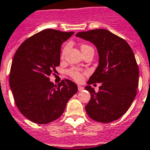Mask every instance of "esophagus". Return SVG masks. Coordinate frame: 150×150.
Masks as SVG:
<instances>
[{
	"label": "esophagus",
	"instance_id": "esophagus-1",
	"mask_svg": "<svg viewBox=\"0 0 150 150\" xmlns=\"http://www.w3.org/2000/svg\"><path fill=\"white\" fill-rule=\"evenodd\" d=\"M78 89H79V91H82L84 89V87L81 86H78Z\"/></svg>",
	"mask_w": 150,
	"mask_h": 150
}]
</instances>
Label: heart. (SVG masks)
I'll use <instances>...</instances> for the list:
<instances>
[{"label": "heart", "mask_w": 150, "mask_h": 150, "mask_svg": "<svg viewBox=\"0 0 150 150\" xmlns=\"http://www.w3.org/2000/svg\"><path fill=\"white\" fill-rule=\"evenodd\" d=\"M88 47H90L89 45H86V44H82L81 45V51L84 49H86V48H88ZM67 49H68V46H64L63 47L62 51V54H61V56H62V58H63L65 54V52H66ZM68 74H69L71 78H72L75 81H81L83 80L84 79V75L86 74L85 71H82L81 70H79L78 69H75V68H72V69H69V71H68Z\"/></svg>", "instance_id": "heart-1"}]
</instances>
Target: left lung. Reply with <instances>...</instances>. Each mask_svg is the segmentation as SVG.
<instances>
[{
    "label": "left lung",
    "mask_w": 150,
    "mask_h": 150,
    "mask_svg": "<svg viewBox=\"0 0 150 150\" xmlns=\"http://www.w3.org/2000/svg\"><path fill=\"white\" fill-rule=\"evenodd\" d=\"M76 37L94 44L99 57L86 86L91 94L86 112L99 122L115 121L126 112L136 96L139 68L134 53L125 40L106 29L81 31ZM97 82L102 83L98 93L89 86Z\"/></svg>",
    "instance_id": "1"
}]
</instances>
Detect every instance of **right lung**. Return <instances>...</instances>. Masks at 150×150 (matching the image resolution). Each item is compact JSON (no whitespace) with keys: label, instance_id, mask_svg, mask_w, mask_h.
<instances>
[{"label":"right lung","instance_id":"add662e5","mask_svg":"<svg viewBox=\"0 0 150 150\" xmlns=\"http://www.w3.org/2000/svg\"><path fill=\"white\" fill-rule=\"evenodd\" d=\"M74 34L45 29L23 42L12 61L9 84L15 104L24 116L37 124L60 117L77 85L64 79L54 85L49 76L60 64L62 44Z\"/></svg>","mask_w":150,"mask_h":150}]
</instances>
